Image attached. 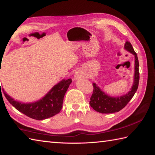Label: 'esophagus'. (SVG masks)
Wrapping results in <instances>:
<instances>
[{
  "label": "esophagus",
  "mask_w": 155,
  "mask_h": 155,
  "mask_svg": "<svg viewBox=\"0 0 155 155\" xmlns=\"http://www.w3.org/2000/svg\"><path fill=\"white\" fill-rule=\"evenodd\" d=\"M74 77L75 78V80H78L81 78L85 77V74H84V73L81 71V70H78V71L75 72Z\"/></svg>",
  "instance_id": "34e87169"
}]
</instances>
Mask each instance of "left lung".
Wrapping results in <instances>:
<instances>
[{"label":"left lung","instance_id":"left-lung-1","mask_svg":"<svg viewBox=\"0 0 155 155\" xmlns=\"http://www.w3.org/2000/svg\"><path fill=\"white\" fill-rule=\"evenodd\" d=\"M124 49L130 52L135 57V72L133 86L130 91L124 95L117 97L110 96L101 90L96 83H93V94L91 96L90 104L97 112L101 114H113L118 112L127 105L135 94L139 85L140 72H139V61L137 55L129 41H127Z\"/></svg>","mask_w":155,"mask_h":155}]
</instances>
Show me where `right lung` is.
Masks as SVG:
<instances>
[{
  "label": "right lung",
  "instance_id": "1",
  "mask_svg": "<svg viewBox=\"0 0 155 155\" xmlns=\"http://www.w3.org/2000/svg\"><path fill=\"white\" fill-rule=\"evenodd\" d=\"M72 82L71 78L63 79L54 85L43 98L29 103H23L15 101L5 92L4 89H2V91L5 98L18 111L31 118L42 120L54 116L60 112L63 106L65 94Z\"/></svg>",
  "mask_w": 155,
  "mask_h": 155
}]
</instances>
